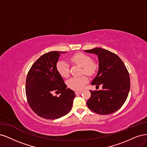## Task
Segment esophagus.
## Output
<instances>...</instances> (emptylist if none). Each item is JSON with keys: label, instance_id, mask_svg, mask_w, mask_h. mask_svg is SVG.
<instances>
[{"label": "esophagus", "instance_id": "obj_1", "mask_svg": "<svg viewBox=\"0 0 147 147\" xmlns=\"http://www.w3.org/2000/svg\"><path fill=\"white\" fill-rule=\"evenodd\" d=\"M82 93V91H77V92H75V94H81Z\"/></svg>", "mask_w": 147, "mask_h": 147}]
</instances>
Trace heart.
<instances>
[{"mask_svg":"<svg viewBox=\"0 0 147 147\" xmlns=\"http://www.w3.org/2000/svg\"><path fill=\"white\" fill-rule=\"evenodd\" d=\"M73 63L78 65L82 67V74H86L90 76H93L96 73L98 65L96 62L92 60L89 55L83 53H77L71 56L70 59ZM57 70L61 76L67 78L69 76V67L65 60H59L56 65ZM88 78L86 75H82L80 77L70 78L67 81V86L69 88L76 91L82 90L87 82Z\"/></svg>","mask_w":147,"mask_h":147,"instance_id":"obj_1","label":"heart"}]
</instances>
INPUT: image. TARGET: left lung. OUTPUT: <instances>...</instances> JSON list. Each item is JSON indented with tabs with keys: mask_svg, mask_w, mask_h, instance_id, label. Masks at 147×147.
I'll return each instance as SVG.
<instances>
[{
	"mask_svg": "<svg viewBox=\"0 0 147 147\" xmlns=\"http://www.w3.org/2000/svg\"><path fill=\"white\" fill-rule=\"evenodd\" d=\"M95 54L99 59V69L92 85H102V90L92 91L87 102L92 111L100 115L111 114L123 105L130 89L128 71L117 54L101 48L85 50Z\"/></svg>",
	"mask_w": 147,
	"mask_h": 147,
	"instance_id": "left-lung-1",
	"label": "left lung"
}]
</instances>
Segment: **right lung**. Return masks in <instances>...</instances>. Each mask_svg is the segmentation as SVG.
Returning <instances> with one entry per match:
<instances>
[{
	"label": "right lung",
	"mask_w": 147,
	"mask_h": 147,
	"mask_svg": "<svg viewBox=\"0 0 147 147\" xmlns=\"http://www.w3.org/2000/svg\"><path fill=\"white\" fill-rule=\"evenodd\" d=\"M51 51L32 65L27 75L26 94L32 110L45 119H57L71 110L74 92L67 88L63 78L57 70L60 53ZM54 92L61 93L54 97Z\"/></svg>",
	"instance_id": "obj_1"
}]
</instances>
